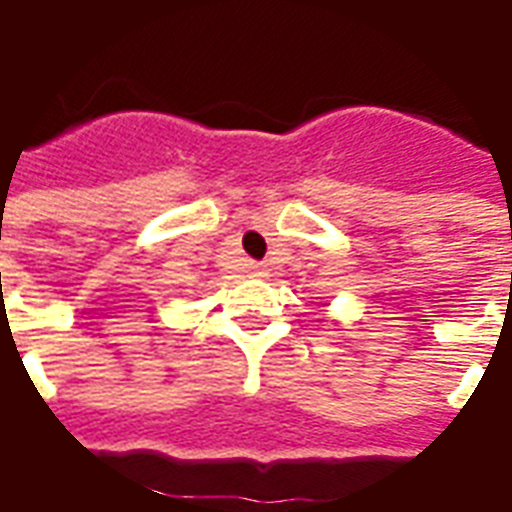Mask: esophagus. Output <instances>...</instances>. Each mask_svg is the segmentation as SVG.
<instances>
[{"label": "esophagus", "mask_w": 512, "mask_h": 512, "mask_svg": "<svg viewBox=\"0 0 512 512\" xmlns=\"http://www.w3.org/2000/svg\"><path fill=\"white\" fill-rule=\"evenodd\" d=\"M257 277H266V266H255Z\"/></svg>", "instance_id": "34e87169"}]
</instances>
